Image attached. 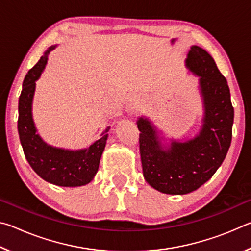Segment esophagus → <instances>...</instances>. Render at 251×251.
<instances>
[{"label": "esophagus", "mask_w": 251, "mask_h": 251, "mask_svg": "<svg viewBox=\"0 0 251 251\" xmlns=\"http://www.w3.org/2000/svg\"><path fill=\"white\" fill-rule=\"evenodd\" d=\"M127 110H129V112H136V110H137V104L130 103L128 106H127Z\"/></svg>", "instance_id": "obj_1"}]
</instances>
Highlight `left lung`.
<instances>
[{"mask_svg": "<svg viewBox=\"0 0 251 251\" xmlns=\"http://www.w3.org/2000/svg\"><path fill=\"white\" fill-rule=\"evenodd\" d=\"M186 66L199 76L203 103L199 133L164 147L151 122L144 117L137 121L143 175L152 188L164 194L185 195L198 189L217 172L231 143L233 107L226 78L214 58L197 45L190 48Z\"/></svg>", "mask_w": 251, "mask_h": 251, "instance_id": "1", "label": "left lung"}]
</instances>
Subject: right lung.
I'll use <instances>...</instances> for the list:
<instances>
[{
    "instance_id": "right-lung-1",
    "label": "right lung",
    "mask_w": 251,
    "mask_h": 251,
    "mask_svg": "<svg viewBox=\"0 0 251 251\" xmlns=\"http://www.w3.org/2000/svg\"><path fill=\"white\" fill-rule=\"evenodd\" d=\"M55 46L46 50L23 80L19 99L18 129L21 145L28 164L44 180L63 187H77L93 180L99 171L100 160L108 137L107 127L101 137L88 148L79 151L63 150L48 145L36 133L32 116V103L35 82L40 78L48 63V56Z\"/></svg>"
}]
</instances>
